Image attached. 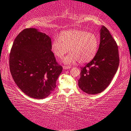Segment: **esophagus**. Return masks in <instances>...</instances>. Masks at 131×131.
<instances>
[{
	"label": "esophagus",
	"instance_id": "obj_1",
	"mask_svg": "<svg viewBox=\"0 0 131 131\" xmlns=\"http://www.w3.org/2000/svg\"><path fill=\"white\" fill-rule=\"evenodd\" d=\"M70 68H71V67H70V66H63V69H65V70L69 69H70Z\"/></svg>",
	"mask_w": 131,
	"mask_h": 131
}]
</instances>
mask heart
<instances>
[{
	"label": "heart",
	"instance_id": "heart-1",
	"mask_svg": "<svg viewBox=\"0 0 131 131\" xmlns=\"http://www.w3.org/2000/svg\"><path fill=\"white\" fill-rule=\"evenodd\" d=\"M99 47V39L96 35L85 30L71 29L64 30L59 37L53 40L51 50L55 57L62 58L70 52L62 59L63 63L72 65L79 61L87 63L96 55Z\"/></svg>",
	"mask_w": 131,
	"mask_h": 131
}]
</instances>
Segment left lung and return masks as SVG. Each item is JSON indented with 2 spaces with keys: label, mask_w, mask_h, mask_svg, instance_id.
I'll return each instance as SVG.
<instances>
[{
  "label": "left lung",
  "mask_w": 131,
  "mask_h": 131,
  "mask_svg": "<svg viewBox=\"0 0 131 131\" xmlns=\"http://www.w3.org/2000/svg\"><path fill=\"white\" fill-rule=\"evenodd\" d=\"M119 62L118 46L109 31L102 26L100 44L92 60L82 68L78 84L88 94L101 93L108 87L118 69Z\"/></svg>",
  "instance_id": "1"
}]
</instances>
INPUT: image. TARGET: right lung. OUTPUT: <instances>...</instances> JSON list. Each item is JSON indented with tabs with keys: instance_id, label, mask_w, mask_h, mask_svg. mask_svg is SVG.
Instances as JSON below:
<instances>
[{
	"instance_id": "1",
	"label": "right lung",
	"mask_w": 131,
	"mask_h": 131,
	"mask_svg": "<svg viewBox=\"0 0 131 131\" xmlns=\"http://www.w3.org/2000/svg\"><path fill=\"white\" fill-rule=\"evenodd\" d=\"M51 39L36 28H28L15 39L10 54L11 74L28 96L41 99L51 94L62 67L51 50Z\"/></svg>"
}]
</instances>
